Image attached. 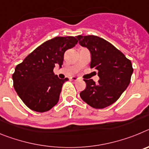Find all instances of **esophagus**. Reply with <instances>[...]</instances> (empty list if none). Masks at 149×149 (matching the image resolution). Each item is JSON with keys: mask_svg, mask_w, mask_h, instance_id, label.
I'll list each match as a JSON object with an SVG mask.
<instances>
[{"mask_svg": "<svg viewBox=\"0 0 149 149\" xmlns=\"http://www.w3.org/2000/svg\"><path fill=\"white\" fill-rule=\"evenodd\" d=\"M71 79H72V81H79V80H80V78L77 77H71Z\"/></svg>", "mask_w": 149, "mask_h": 149, "instance_id": "esophagus-1", "label": "esophagus"}]
</instances>
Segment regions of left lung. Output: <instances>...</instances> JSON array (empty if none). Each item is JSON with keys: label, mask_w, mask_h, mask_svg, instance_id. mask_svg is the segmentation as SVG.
I'll return each instance as SVG.
<instances>
[{"label": "left lung", "mask_w": 149, "mask_h": 149, "mask_svg": "<svg viewBox=\"0 0 149 149\" xmlns=\"http://www.w3.org/2000/svg\"><path fill=\"white\" fill-rule=\"evenodd\" d=\"M76 38L81 45L90 51V67L98 72L100 78L98 84L93 79L84 80L86 87L80 95L93 108H105L119 99L131 82L134 71L131 60L102 38L93 35Z\"/></svg>", "instance_id": "left-lung-1"}]
</instances>
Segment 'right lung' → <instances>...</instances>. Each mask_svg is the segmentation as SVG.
Here are the masks:
<instances>
[{
  "mask_svg": "<svg viewBox=\"0 0 149 149\" xmlns=\"http://www.w3.org/2000/svg\"><path fill=\"white\" fill-rule=\"evenodd\" d=\"M74 36H57L46 41L16 65L13 86L30 110L44 113L57 104L63 83L54 73L56 64L63 65L64 54L77 43Z\"/></svg>",
  "mask_w": 149,
  "mask_h": 149,
  "instance_id": "1",
  "label": "right lung"
}]
</instances>
